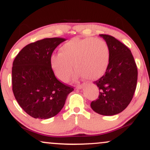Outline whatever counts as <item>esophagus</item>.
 <instances>
[{
  "label": "esophagus",
  "instance_id": "34e87169",
  "mask_svg": "<svg viewBox=\"0 0 150 150\" xmlns=\"http://www.w3.org/2000/svg\"><path fill=\"white\" fill-rule=\"evenodd\" d=\"M85 86V85H77L76 86V89H82L83 88V87Z\"/></svg>",
  "mask_w": 150,
  "mask_h": 150
}]
</instances>
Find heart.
Masks as SVG:
<instances>
[{
  "instance_id": "heart-1",
  "label": "heart",
  "mask_w": 150,
  "mask_h": 150,
  "mask_svg": "<svg viewBox=\"0 0 150 150\" xmlns=\"http://www.w3.org/2000/svg\"><path fill=\"white\" fill-rule=\"evenodd\" d=\"M110 59L108 44L101 39L74 37L63 44L59 53L51 55L49 59L51 70L59 80L66 82L73 71L77 70L75 78L85 77L96 80L107 70Z\"/></svg>"
}]
</instances>
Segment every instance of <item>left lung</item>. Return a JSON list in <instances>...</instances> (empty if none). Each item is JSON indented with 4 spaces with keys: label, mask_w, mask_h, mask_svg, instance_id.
<instances>
[{
    "label": "left lung",
    "mask_w": 150,
    "mask_h": 150,
    "mask_svg": "<svg viewBox=\"0 0 150 150\" xmlns=\"http://www.w3.org/2000/svg\"><path fill=\"white\" fill-rule=\"evenodd\" d=\"M99 36L108 44L110 59L104 75L94 82L100 92L90 106L99 114L113 116L122 112L131 101L137 85V68L126 46L112 36Z\"/></svg>",
    "instance_id": "1"
}]
</instances>
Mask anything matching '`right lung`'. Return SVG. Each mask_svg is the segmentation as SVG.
I'll use <instances>...</instances> for the list:
<instances>
[{
	"label": "right lung",
	"instance_id": "obj_1",
	"mask_svg": "<svg viewBox=\"0 0 150 150\" xmlns=\"http://www.w3.org/2000/svg\"><path fill=\"white\" fill-rule=\"evenodd\" d=\"M65 40L46 38L31 43L13 61V94L20 107L34 118L47 119L57 115L74 90L56 79L49 63L53 51Z\"/></svg>",
	"mask_w": 150,
	"mask_h": 150
}]
</instances>
